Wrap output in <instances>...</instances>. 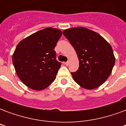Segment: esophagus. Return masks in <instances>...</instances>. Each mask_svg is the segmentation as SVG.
Returning <instances> with one entry per match:
<instances>
[{
  "label": "esophagus",
  "mask_w": 126,
  "mask_h": 126,
  "mask_svg": "<svg viewBox=\"0 0 126 126\" xmlns=\"http://www.w3.org/2000/svg\"><path fill=\"white\" fill-rule=\"evenodd\" d=\"M65 64L67 66H68L69 65V61H67V62H65Z\"/></svg>",
  "instance_id": "1"
}]
</instances>
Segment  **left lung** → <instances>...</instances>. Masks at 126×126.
<instances>
[{"instance_id":"obj_1","label":"left lung","mask_w":126,"mask_h":126,"mask_svg":"<svg viewBox=\"0 0 126 126\" xmlns=\"http://www.w3.org/2000/svg\"><path fill=\"white\" fill-rule=\"evenodd\" d=\"M76 52L79 68L71 72L74 81L92 90L102 85L110 76L115 62L112 47L94 31L79 27L63 32Z\"/></svg>"}]
</instances>
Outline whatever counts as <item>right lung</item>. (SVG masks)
Returning a JSON list of instances; mask_svg holds the SVG:
<instances>
[{
	"mask_svg": "<svg viewBox=\"0 0 126 126\" xmlns=\"http://www.w3.org/2000/svg\"><path fill=\"white\" fill-rule=\"evenodd\" d=\"M62 36L59 29L47 28L32 34L17 44L13 55L16 73L24 84L41 90L55 79L61 63L54 50Z\"/></svg>",
	"mask_w": 126,
	"mask_h": 126,
	"instance_id": "add662e5",
	"label": "right lung"
}]
</instances>
